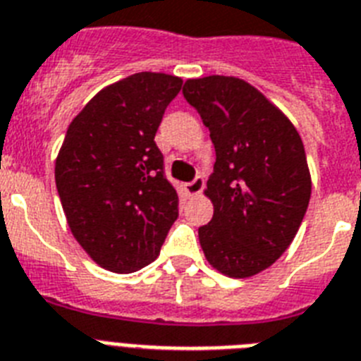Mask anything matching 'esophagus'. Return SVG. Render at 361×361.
<instances>
[{"instance_id":"34e87169","label":"esophagus","mask_w":361,"mask_h":361,"mask_svg":"<svg viewBox=\"0 0 361 361\" xmlns=\"http://www.w3.org/2000/svg\"><path fill=\"white\" fill-rule=\"evenodd\" d=\"M202 189H204V180H202V178H195L190 183H185V187H183V190H185L189 196L200 195Z\"/></svg>"}]
</instances>
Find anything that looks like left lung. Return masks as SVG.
Segmentation results:
<instances>
[{
	"label": "left lung",
	"mask_w": 361,
	"mask_h": 361,
	"mask_svg": "<svg viewBox=\"0 0 361 361\" xmlns=\"http://www.w3.org/2000/svg\"><path fill=\"white\" fill-rule=\"evenodd\" d=\"M183 96L215 146L204 195L213 219L198 230L213 269L230 278L265 271L289 248L312 196L302 139L250 83L231 75L187 79Z\"/></svg>",
	"instance_id": "8db88e82"
}]
</instances>
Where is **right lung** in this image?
<instances>
[{"mask_svg":"<svg viewBox=\"0 0 361 361\" xmlns=\"http://www.w3.org/2000/svg\"><path fill=\"white\" fill-rule=\"evenodd\" d=\"M181 78L139 72L105 87L68 126L55 183L75 241L99 267L135 272L159 256L178 195L155 145Z\"/></svg>","mask_w":361,"mask_h":361,"instance_id":"obj_1","label":"right lung"}]
</instances>
